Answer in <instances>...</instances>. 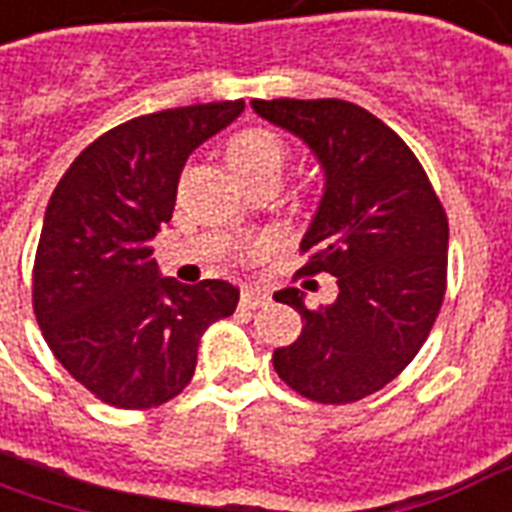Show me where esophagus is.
<instances>
[{"mask_svg":"<svg viewBox=\"0 0 512 512\" xmlns=\"http://www.w3.org/2000/svg\"><path fill=\"white\" fill-rule=\"evenodd\" d=\"M268 304V295L263 290H257V287H246L244 293H241V306L244 309H260V306Z\"/></svg>","mask_w":512,"mask_h":512,"instance_id":"obj_1","label":"esophagus"}]
</instances>
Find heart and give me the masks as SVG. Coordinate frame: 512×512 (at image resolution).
I'll return each mask as SVG.
<instances>
[{"mask_svg":"<svg viewBox=\"0 0 512 512\" xmlns=\"http://www.w3.org/2000/svg\"><path fill=\"white\" fill-rule=\"evenodd\" d=\"M227 162L238 176H252V173H271L279 176L282 162H285V143L271 130L263 127H249L233 135L227 143Z\"/></svg>","mask_w":512,"mask_h":512,"instance_id":"obj_1","label":"heart"}]
</instances>
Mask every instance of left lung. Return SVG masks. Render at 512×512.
Instances as JSON below:
<instances>
[{"label":"left lung","instance_id":"1","mask_svg":"<svg viewBox=\"0 0 512 512\" xmlns=\"http://www.w3.org/2000/svg\"><path fill=\"white\" fill-rule=\"evenodd\" d=\"M252 108L304 138L323 165L298 276L331 274L339 285L320 309H306L295 287L274 295L306 320L274 352V369L306 399L361 401L396 380L429 339L448 287V214L410 146L361 105L282 97Z\"/></svg>","mask_w":512,"mask_h":512}]
</instances>
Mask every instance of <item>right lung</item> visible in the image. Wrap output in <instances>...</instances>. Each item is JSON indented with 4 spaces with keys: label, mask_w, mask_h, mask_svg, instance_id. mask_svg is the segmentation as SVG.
Returning a JSON list of instances; mask_svg holds the SVG:
<instances>
[{
    "label": "right lung",
    "mask_w": 512,
    "mask_h": 512,
    "mask_svg": "<svg viewBox=\"0 0 512 512\" xmlns=\"http://www.w3.org/2000/svg\"><path fill=\"white\" fill-rule=\"evenodd\" d=\"M244 100L146 113L89 143L45 208L32 306L45 342L86 391L119 410L179 396L200 336L236 312L222 279H160L151 238L170 222L184 162Z\"/></svg>",
    "instance_id": "right-lung-1"
}]
</instances>
